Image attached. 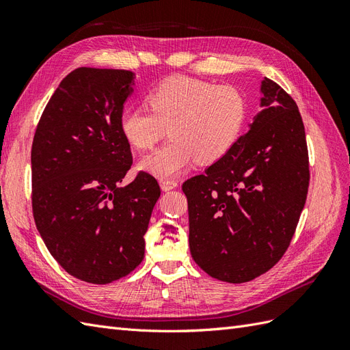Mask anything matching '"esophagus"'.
<instances>
[{"label": "esophagus", "instance_id": "1", "mask_svg": "<svg viewBox=\"0 0 350 350\" xmlns=\"http://www.w3.org/2000/svg\"><path fill=\"white\" fill-rule=\"evenodd\" d=\"M176 187H178V183L174 181V179H162L161 181L162 191H171V189H174Z\"/></svg>", "mask_w": 350, "mask_h": 350}]
</instances>
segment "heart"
I'll return each instance as SVG.
<instances>
[{
    "instance_id": "b5f03b06",
    "label": "heart",
    "mask_w": 350,
    "mask_h": 350,
    "mask_svg": "<svg viewBox=\"0 0 350 350\" xmlns=\"http://www.w3.org/2000/svg\"><path fill=\"white\" fill-rule=\"evenodd\" d=\"M146 107H126L120 130L130 144L147 150L165 134L171 140L142 159L140 167L161 179L176 176L191 166L213 163L238 140L247 102L234 86L172 77L147 94Z\"/></svg>"
}]
</instances>
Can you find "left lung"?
<instances>
[{"label":"left lung","instance_id":"1","mask_svg":"<svg viewBox=\"0 0 350 350\" xmlns=\"http://www.w3.org/2000/svg\"><path fill=\"white\" fill-rule=\"evenodd\" d=\"M260 111L232 149L189 178V251L211 278L245 283L288 250L308 193L305 129L278 83L260 84Z\"/></svg>","mask_w":350,"mask_h":350}]
</instances>
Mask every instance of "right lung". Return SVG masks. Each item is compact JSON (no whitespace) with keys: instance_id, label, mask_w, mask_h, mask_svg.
Segmentation results:
<instances>
[{"instance_id":"right-lung-1","label":"right lung","mask_w":350,"mask_h":350,"mask_svg":"<svg viewBox=\"0 0 350 350\" xmlns=\"http://www.w3.org/2000/svg\"><path fill=\"white\" fill-rule=\"evenodd\" d=\"M126 70L81 67L59 83L31 144V206L51 256L71 276L107 284L144 257V234L161 188L133 163L120 115L135 86Z\"/></svg>"}]
</instances>
